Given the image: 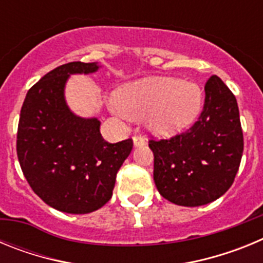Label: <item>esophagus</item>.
<instances>
[{"mask_svg": "<svg viewBox=\"0 0 263 263\" xmlns=\"http://www.w3.org/2000/svg\"><path fill=\"white\" fill-rule=\"evenodd\" d=\"M133 143H134V147H139V146L146 145V139L143 138V137L136 136L133 137Z\"/></svg>", "mask_w": 263, "mask_h": 263, "instance_id": "esophagus-1", "label": "esophagus"}]
</instances>
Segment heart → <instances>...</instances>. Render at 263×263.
I'll list each match as a JSON object with an SVG mask.
<instances>
[{"mask_svg": "<svg viewBox=\"0 0 263 263\" xmlns=\"http://www.w3.org/2000/svg\"><path fill=\"white\" fill-rule=\"evenodd\" d=\"M201 103V89L192 81L154 76L122 85L113 110L132 120H145L158 136H173L196 118Z\"/></svg>", "mask_w": 263, "mask_h": 263, "instance_id": "obj_1", "label": "heart"}]
</instances>
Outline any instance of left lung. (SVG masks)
I'll return each mask as SVG.
<instances>
[{
    "instance_id": "1",
    "label": "left lung",
    "mask_w": 263,
    "mask_h": 263,
    "mask_svg": "<svg viewBox=\"0 0 263 263\" xmlns=\"http://www.w3.org/2000/svg\"><path fill=\"white\" fill-rule=\"evenodd\" d=\"M199 120L170 139L148 141L154 153V182L176 205L212 203L233 184L243 152L240 111L234 95L218 76L205 83Z\"/></svg>"
}]
</instances>
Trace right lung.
<instances>
[{
	"label": "right lung",
	"instance_id": "right-lung-1",
	"mask_svg": "<svg viewBox=\"0 0 263 263\" xmlns=\"http://www.w3.org/2000/svg\"><path fill=\"white\" fill-rule=\"evenodd\" d=\"M99 68L83 62L57 67L30 88L21 109L17 155L23 175L47 205L66 213H89L108 203L133 148L130 138L106 142L96 117H79L67 105L69 76Z\"/></svg>",
	"mask_w": 263,
	"mask_h": 263
}]
</instances>
